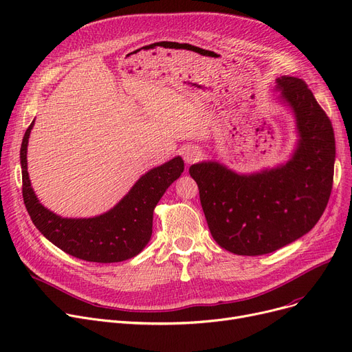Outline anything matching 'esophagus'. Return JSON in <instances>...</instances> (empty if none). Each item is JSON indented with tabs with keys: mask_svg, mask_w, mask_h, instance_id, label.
<instances>
[{
	"mask_svg": "<svg viewBox=\"0 0 352 352\" xmlns=\"http://www.w3.org/2000/svg\"><path fill=\"white\" fill-rule=\"evenodd\" d=\"M182 154H184V161L187 164H194L201 158V151L197 146H187Z\"/></svg>",
	"mask_w": 352,
	"mask_h": 352,
	"instance_id": "obj_1",
	"label": "esophagus"
}]
</instances>
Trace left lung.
Returning <instances> with one entry per match:
<instances>
[{
    "instance_id": "obj_1",
    "label": "left lung",
    "mask_w": 352,
    "mask_h": 352,
    "mask_svg": "<svg viewBox=\"0 0 352 352\" xmlns=\"http://www.w3.org/2000/svg\"><path fill=\"white\" fill-rule=\"evenodd\" d=\"M300 134L292 158L272 170L239 175L219 162L190 166L212 238L236 255H263L291 244L321 218L332 190L334 129L308 85L276 78Z\"/></svg>"
}]
</instances>
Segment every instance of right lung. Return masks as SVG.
I'll use <instances>...</instances> for the list:
<instances>
[{
  "label": "right lung",
  "instance_id": "right-lung-1",
  "mask_svg": "<svg viewBox=\"0 0 352 352\" xmlns=\"http://www.w3.org/2000/svg\"><path fill=\"white\" fill-rule=\"evenodd\" d=\"M34 121L23 138L20 160L23 198L38 231L64 252L89 263H120L138 255L153 234V214L165 190L184 171L175 157L144 174L118 204L92 218H63L47 210L36 198L27 171V145Z\"/></svg>",
  "mask_w": 352,
  "mask_h": 352
}]
</instances>
